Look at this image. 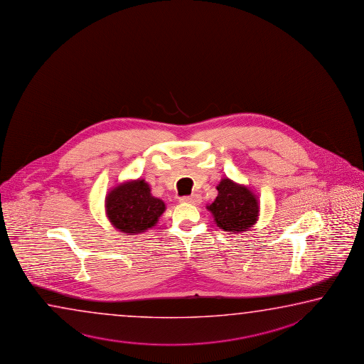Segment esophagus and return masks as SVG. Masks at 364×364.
<instances>
[{
    "label": "esophagus",
    "instance_id": "obj_1",
    "mask_svg": "<svg viewBox=\"0 0 364 364\" xmlns=\"http://www.w3.org/2000/svg\"><path fill=\"white\" fill-rule=\"evenodd\" d=\"M179 203L198 205V203H201V196L198 193H193L191 196H183V198H179Z\"/></svg>",
    "mask_w": 364,
    "mask_h": 364
}]
</instances>
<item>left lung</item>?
I'll return each instance as SVG.
<instances>
[{
    "instance_id": "left-lung-1",
    "label": "left lung",
    "mask_w": 364,
    "mask_h": 364,
    "mask_svg": "<svg viewBox=\"0 0 364 364\" xmlns=\"http://www.w3.org/2000/svg\"><path fill=\"white\" fill-rule=\"evenodd\" d=\"M216 190L218 196L208 209L218 227L233 233L251 228L259 216V203L252 192L229 178L222 179Z\"/></svg>"
}]
</instances>
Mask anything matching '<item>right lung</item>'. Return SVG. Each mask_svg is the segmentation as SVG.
<instances>
[{
    "label": "right lung",
    "mask_w": 364,
    "mask_h": 364,
    "mask_svg": "<svg viewBox=\"0 0 364 364\" xmlns=\"http://www.w3.org/2000/svg\"><path fill=\"white\" fill-rule=\"evenodd\" d=\"M105 210L112 224L121 232L139 235L154 227L166 205L151 196L144 179L117 186L105 198Z\"/></svg>",
    "instance_id": "add662e5"
}]
</instances>
